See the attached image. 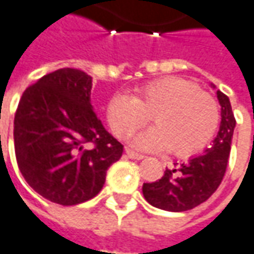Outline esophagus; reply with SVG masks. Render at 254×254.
<instances>
[{"label":"esophagus","mask_w":254,"mask_h":254,"mask_svg":"<svg viewBox=\"0 0 254 254\" xmlns=\"http://www.w3.org/2000/svg\"><path fill=\"white\" fill-rule=\"evenodd\" d=\"M127 158H130V159H136V160H140V159H143V158H145L143 155H139V153L133 152V150H130V149H127Z\"/></svg>","instance_id":"obj_1"}]
</instances>
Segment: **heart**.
Instances as JSON below:
<instances>
[{
  "label": "heart",
  "instance_id": "b5f03b06",
  "mask_svg": "<svg viewBox=\"0 0 254 254\" xmlns=\"http://www.w3.org/2000/svg\"><path fill=\"white\" fill-rule=\"evenodd\" d=\"M152 115L156 124L130 139L138 149H169L186 158L203 150L215 138L220 115L217 104L197 83L166 76L136 89L135 96L115 95L106 104L108 124L118 138H127Z\"/></svg>",
  "mask_w": 254,
  "mask_h": 254
}]
</instances>
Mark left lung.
Instances as JSON below:
<instances>
[{
    "mask_svg": "<svg viewBox=\"0 0 254 254\" xmlns=\"http://www.w3.org/2000/svg\"><path fill=\"white\" fill-rule=\"evenodd\" d=\"M220 127L212 145L202 155L166 168L159 181L143 183L142 192L149 203L168 212H185L206 202L223 181L230 155L236 119L226 95L217 91Z\"/></svg>",
    "mask_w": 254,
    "mask_h": 254,
    "instance_id": "8db88e82",
    "label": "left lung"
}]
</instances>
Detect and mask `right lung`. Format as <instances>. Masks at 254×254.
Returning a JSON list of instances; mask_svg holds the SVG:
<instances>
[{
    "mask_svg": "<svg viewBox=\"0 0 254 254\" xmlns=\"http://www.w3.org/2000/svg\"><path fill=\"white\" fill-rule=\"evenodd\" d=\"M91 89L92 76L62 68L28 86L15 112L18 168L35 192L62 206L95 197L124 152L94 112Z\"/></svg>",
    "mask_w": 254,
    "mask_h": 254,
    "instance_id": "right-lung-1",
    "label": "right lung"
}]
</instances>
